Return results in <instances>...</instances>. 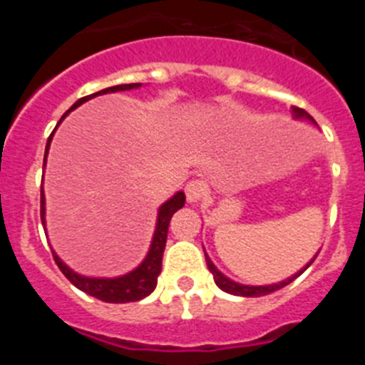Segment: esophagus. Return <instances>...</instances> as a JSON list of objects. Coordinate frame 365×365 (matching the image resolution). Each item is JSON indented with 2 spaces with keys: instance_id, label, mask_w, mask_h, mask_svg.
<instances>
[{
  "instance_id": "esophagus-1",
  "label": "esophagus",
  "mask_w": 365,
  "mask_h": 365,
  "mask_svg": "<svg viewBox=\"0 0 365 365\" xmlns=\"http://www.w3.org/2000/svg\"><path fill=\"white\" fill-rule=\"evenodd\" d=\"M185 192H186V199H188L190 202H197L206 195V186L202 180L192 179L188 185H186Z\"/></svg>"
}]
</instances>
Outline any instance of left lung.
<instances>
[{"instance_id": "8db88e82", "label": "left lung", "mask_w": 365, "mask_h": 365, "mask_svg": "<svg viewBox=\"0 0 365 365\" xmlns=\"http://www.w3.org/2000/svg\"><path fill=\"white\" fill-rule=\"evenodd\" d=\"M292 113H294L296 118H307V120H311L312 124H316L314 118H312L311 115H309V113L305 111V109L296 108V106H292ZM205 257H206V265H208V269H210L212 276H214V279H215V285H217L219 289H221V291L228 292V294H234V296H247V298H256V296H267V294H270V292H274V291H279V289H283V287L289 285V283H291V282H294V279L298 278L299 274L305 272V270H307L309 267H311L312 261L316 259V256H314L311 261H309L307 265H305L302 270H299V272H296L294 276H291V278H287L285 282L274 283V285H257V287H254V285H241V283L232 282V279H228L227 276H225V274L219 272V270L215 269V265H214V263H212V259H210V257H208V254H206V252H205Z\"/></svg>"}]
</instances>
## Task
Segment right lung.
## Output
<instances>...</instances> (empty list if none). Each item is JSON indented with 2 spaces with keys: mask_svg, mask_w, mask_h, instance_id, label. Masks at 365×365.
Instances as JSON below:
<instances>
[{
  "mask_svg": "<svg viewBox=\"0 0 365 365\" xmlns=\"http://www.w3.org/2000/svg\"><path fill=\"white\" fill-rule=\"evenodd\" d=\"M135 87H140V83H122V86H113L108 87V89H102L98 93H93L89 96H83V98L76 100L73 104V108L69 111H73L74 108L82 106L87 100L95 98L98 95H106V93H117V91H130V89H135ZM69 111L60 118V122L69 115ZM58 122V124H60ZM54 133V131H53ZM53 133H51L49 140H47V146H45V157H43V166L45 160H47V151H49L51 146V138H53ZM185 192H177L172 199H168L163 206L159 208V217H157V227H155L153 240H151L150 250H148V256L144 257V261L131 272L124 274V276H118V278H87V276H80L74 270H71L69 267L63 263L60 257L56 256V252H53L54 261H56L58 269L62 270L63 276L73 283L76 289L83 291L86 294L95 296V298L102 299V302L108 303H128V302H138V299L146 298L148 294L153 292V289L157 287V278H159L160 269H163V254L164 247H166L168 240V227H170V219L175 214L179 208L185 206ZM40 215L41 222H43L45 228V195L43 190H41V206H40Z\"/></svg>",
  "mask_w": 365,
  "mask_h": 365,
  "instance_id": "1",
  "label": "right lung"
}]
</instances>
